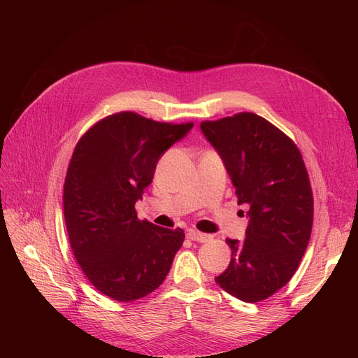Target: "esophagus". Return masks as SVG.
<instances>
[{"instance_id":"obj_1","label":"esophagus","mask_w":358,"mask_h":358,"mask_svg":"<svg viewBox=\"0 0 358 358\" xmlns=\"http://www.w3.org/2000/svg\"><path fill=\"white\" fill-rule=\"evenodd\" d=\"M187 237H188L189 241H192V242H200V243L208 242V241L210 239V236L204 234V233H200V231H197V230H189V231L187 233Z\"/></svg>"}]
</instances>
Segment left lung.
<instances>
[{
    "mask_svg": "<svg viewBox=\"0 0 358 358\" xmlns=\"http://www.w3.org/2000/svg\"><path fill=\"white\" fill-rule=\"evenodd\" d=\"M200 128L224 161L237 203L249 206L245 241H225L231 259L215 282L242 301L264 300L296 273L310 239L313 196L305 161L287 134L255 113Z\"/></svg>",
    "mask_w": 358,
    "mask_h": 358,
    "instance_id": "8db88e82",
    "label": "left lung"
}]
</instances>
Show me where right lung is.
I'll return each instance as SVG.
<instances>
[{
    "label": "right lung",
    "instance_id": "1",
    "mask_svg": "<svg viewBox=\"0 0 358 358\" xmlns=\"http://www.w3.org/2000/svg\"><path fill=\"white\" fill-rule=\"evenodd\" d=\"M192 127L121 112L92 125L76 145L64 183V218L73 254L101 294L133 301L166 279L185 233L140 221L134 204L161 155Z\"/></svg>",
    "mask_w": 358,
    "mask_h": 358
}]
</instances>
